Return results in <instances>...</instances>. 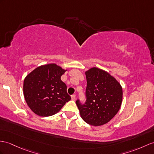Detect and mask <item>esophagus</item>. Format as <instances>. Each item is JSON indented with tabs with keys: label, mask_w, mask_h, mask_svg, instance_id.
<instances>
[{
	"label": "esophagus",
	"mask_w": 154,
	"mask_h": 154,
	"mask_svg": "<svg viewBox=\"0 0 154 154\" xmlns=\"http://www.w3.org/2000/svg\"><path fill=\"white\" fill-rule=\"evenodd\" d=\"M71 99H72V100H74L75 99H76V95H71Z\"/></svg>",
	"instance_id": "34e87169"
}]
</instances>
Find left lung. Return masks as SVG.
Listing matches in <instances>:
<instances>
[{
	"label": "left lung",
	"mask_w": 154,
	"mask_h": 154,
	"mask_svg": "<svg viewBox=\"0 0 154 154\" xmlns=\"http://www.w3.org/2000/svg\"><path fill=\"white\" fill-rule=\"evenodd\" d=\"M85 102L76 100L82 118L89 125L105 124L120 108L123 91L119 82L106 71L92 68L85 72Z\"/></svg>",
	"instance_id": "obj_1"
}]
</instances>
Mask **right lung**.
<instances>
[{
	"mask_svg": "<svg viewBox=\"0 0 154 154\" xmlns=\"http://www.w3.org/2000/svg\"><path fill=\"white\" fill-rule=\"evenodd\" d=\"M65 70L55 64L37 67L25 78L23 95L26 103L42 117L54 115L70 100L66 85L61 77Z\"/></svg>",
	"mask_w": 154,
	"mask_h": 154,
	"instance_id": "1",
	"label": "right lung"
}]
</instances>
